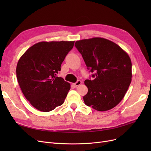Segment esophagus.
<instances>
[{"mask_svg": "<svg viewBox=\"0 0 151 151\" xmlns=\"http://www.w3.org/2000/svg\"><path fill=\"white\" fill-rule=\"evenodd\" d=\"M81 84H82V82L79 80V81H77L76 83H73V86H74V87H77V86H79Z\"/></svg>", "mask_w": 151, "mask_h": 151, "instance_id": "34e87169", "label": "esophagus"}]
</instances>
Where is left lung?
Segmentation results:
<instances>
[{
	"label": "left lung",
	"instance_id": "left-lung-1",
	"mask_svg": "<svg viewBox=\"0 0 151 151\" xmlns=\"http://www.w3.org/2000/svg\"><path fill=\"white\" fill-rule=\"evenodd\" d=\"M75 46L83 56L94 80H85L88 92L85 104L99 111L109 110L119 103L132 81L130 58L120 47L103 38L77 41Z\"/></svg>",
	"mask_w": 151,
	"mask_h": 151
}]
</instances>
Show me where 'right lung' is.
<instances>
[{"mask_svg": "<svg viewBox=\"0 0 151 151\" xmlns=\"http://www.w3.org/2000/svg\"><path fill=\"white\" fill-rule=\"evenodd\" d=\"M74 41L41 42L26 50L17 62L18 83L26 99L43 112L53 110L65 101L70 84L57 77Z\"/></svg>", "mask_w": 151, "mask_h": 151, "instance_id": "add662e5", "label": "right lung"}]
</instances>
